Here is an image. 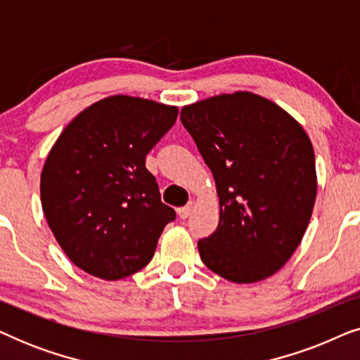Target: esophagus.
Here are the masks:
<instances>
[{
	"label": "esophagus",
	"instance_id": "1",
	"mask_svg": "<svg viewBox=\"0 0 360 360\" xmlns=\"http://www.w3.org/2000/svg\"><path fill=\"white\" fill-rule=\"evenodd\" d=\"M193 208H195V201H188V203H186L185 206H181V208L176 210V213H179V216H180L181 219H185V218H188V216L191 214V211H193Z\"/></svg>",
	"mask_w": 360,
	"mask_h": 360
}]
</instances>
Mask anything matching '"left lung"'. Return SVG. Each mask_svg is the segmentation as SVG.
<instances>
[{"instance_id": "obj_1", "label": "left lung", "mask_w": 360, "mask_h": 360, "mask_svg": "<svg viewBox=\"0 0 360 360\" xmlns=\"http://www.w3.org/2000/svg\"><path fill=\"white\" fill-rule=\"evenodd\" d=\"M180 120L219 196L218 229L198 240L201 260L234 283L269 278L302 243L316 201L308 134L283 108L250 91L186 105Z\"/></svg>"}]
</instances>
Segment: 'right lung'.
Returning a JSON list of instances; mask_svg holds the SVG:
<instances>
[{
    "label": "right lung",
    "mask_w": 360,
    "mask_h": 360,
    "mask_svg": "<svg viewBox=\"0 0 360 360\" xmlns=\"http://www.w3.org/2000/svg\"><path fill=\"white\" fill-rule=\"evenodd\" d=\"M179 108L112 95L68 122L41 174L49 228L83 272L120 280L144 269L175 211L160 201L146 155Z\"/></svg>",
    "instance_id": "right-lung-1"
}]
</instances>
